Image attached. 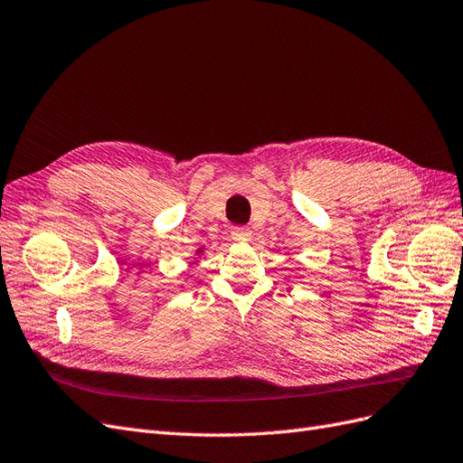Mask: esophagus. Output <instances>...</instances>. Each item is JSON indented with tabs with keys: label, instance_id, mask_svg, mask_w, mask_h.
Here are the masks:
<instances>
[{
	"label": "esophagus",
	"instance_id": "1",
	"mask_svg": "<svg viewBox=\"0 0 463 463\" xmlns=\"http://www.w3.org/2000/svg\"><path fill=\"white\" fill-rule=\"evenodd\" d=\"M250 230L249 228H233L232 230V240L233 241H249L250 240Z\"/></svg>",
	"mask_w": 463,
	"mask_h": 463
}]
</instances>
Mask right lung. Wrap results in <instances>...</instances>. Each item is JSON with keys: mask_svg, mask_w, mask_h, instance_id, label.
I'll list each match as a JSON object with an SVG mask.
<instances>
[{"mask_svg": "<svg viewBox=\"0 0 463 463\" xmlns=\"http://www.w3.org/2000/svg\"><path fill=\"white\" fill-rule=\"evenodd\" d=\"M199 253H201V250H199Z\"/></svg>", "mask_w": 463, "mask_h": 463, "instance_id": "1", "label": "right lung"}]
</instances>
